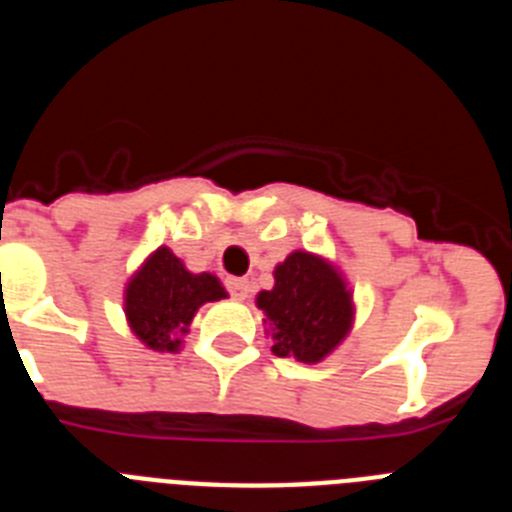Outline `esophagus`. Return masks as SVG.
<instances>
[{"instance_id": "1", "label": "esophagus", "mask_w": 512, "mask_h": 512, "mask_svg": "<svg viewBox=\"0 0 512 512\" xmlns=\"http://www.w3.org/2000/svg\"><path fill=\"white\" fill-rule=\"evenodd\" d=\"M228 289H230V295L235 297V300H246L248 292H251V284L246 282V279H228Z\"/></svg>"}]
</instances>
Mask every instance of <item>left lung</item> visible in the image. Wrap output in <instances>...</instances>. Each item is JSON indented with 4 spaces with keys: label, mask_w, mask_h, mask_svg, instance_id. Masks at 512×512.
Here are the masks:
<instances>
[{
    "label": "left lung",
    "mask_w": 512,
    "mask_h": 512,
    "mask_svg": "<svg viewBox=\"0 0 512 512\" xmlns=\"http://www.w3.org/2000/svg\"><path fill=\"white\" fill-rule=\"evenodd\" d=\"M277 356L302 364L328 359L354 328L356 302L343 271L328 256L297 248L274 266V287L256 295Z\"/></svg>",
    "instance_id": "left-lung-1"
}]
</instances>
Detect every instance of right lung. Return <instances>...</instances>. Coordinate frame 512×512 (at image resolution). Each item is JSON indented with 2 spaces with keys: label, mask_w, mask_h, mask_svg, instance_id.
Wrapping results in <instances>:
<instances>
[{
  "label": "right lung",
  "mask_w": 512,
  "mask_h": 512,
  "mask_svg": "<svg viewBox=\"0 0 512 512\" xmlns=\"http://www.w3.org/2000/svg\"><path fill=\"white\" fill-rule=\"evenodd\" d=\"M225 297L228 292L215 274H194L169 246H158L125 282L122 312L143 346L158 354H179L197 310Z\"/></svg>",
  "instance_id": "add662e5"
}]
</instances>
